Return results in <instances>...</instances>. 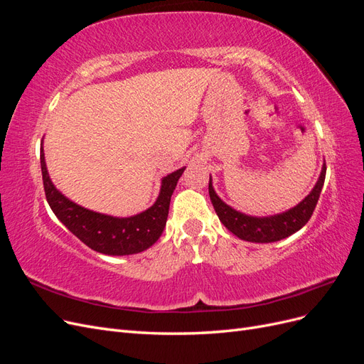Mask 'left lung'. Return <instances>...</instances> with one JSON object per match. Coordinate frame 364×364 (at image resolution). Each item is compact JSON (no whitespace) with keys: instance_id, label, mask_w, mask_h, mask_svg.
<instances>
[{"instance_id":"obj_1","label":"left lung","mask_w":364,"mask_h":364,"mask_svg":"<svg viewBox=\"0 0 364 364\" xmlns=\"http://www.w3.org/2000/svg\"><path fill=\"white\" fill-rule=\"evenodd\" d=\"M325 174L326 165L323 164L321 176H318V181L316 182L311 193L299 205H296L294 208L289 209V211L270 217H252L235 211L234 208L226 205L215 194L211 178H209L208 190L220 222L228 228V230H230L238 238L252 241V243H273V241H279L282 238L290 237L308 223V220L313 215L318 197H321Z\"/></svg>"}]
</instances>
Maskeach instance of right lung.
Segmentation results:
<instances>
[{
  "label": "right lung",
  "mask_w": 364,
  "mask_h": 364,
  "mask_svg": "<svg viewBox=\"0 0 364 364\" xmlns=\"http://www.w3.org/2000/svg\"><path fill=\"white\" fill-rule=\"evenodd\" d=\"M41 170L47 202L54 215L87 247L105 255L121 257L134 255L156 243L167 223L171 194L185 167L162 178L161 191L153 206L123 218L94 213L67 199L50 179L43 149H41Z\"/></svg>",
  "instance_id": "obj_1"
}]
</instances>
